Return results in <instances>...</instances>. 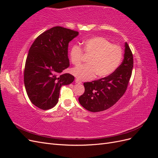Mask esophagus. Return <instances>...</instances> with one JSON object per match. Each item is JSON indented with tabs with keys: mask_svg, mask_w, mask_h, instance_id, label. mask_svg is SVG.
Instances as JSON below:
<instances>
[{
	"mask_svg": "<svg viewBox=\"0 0 158 158\" xmlns=\"http://www.w3.org/2000/svg\"><path fill=\"white\" fill-rule=\"evenodd\" d=\"M75 82H76V83H78V84H80L81 83V81L80 80H78V78H76L75 80Z\"/></svg>",
	"mask_w": 158,
	"mask_h": 158,
	"instance_id": "esophagus-1",
	"label": "esophagus"
}]
</instances>
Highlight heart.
<instances>
[{"instance_id":"heart-1","label":"heart","mask_w":158,"mask_h":158,"mask_svg":"<svg viewBox=\"0 0 158 158\" xmlns=\"http://www.w3.org/2000/svg\"><path fill=\"white\" fill-rule=\"evenodd\" d=\"M84 53L89 56V64L81 65L72 70V73L81 80H88L98 74L104 78L115 70L123 58V49L103 37H94L84 41L83 49L77 45L73 46L70 52L71 63L75 66L82 63Z\"/></svg>"}]
</instances>
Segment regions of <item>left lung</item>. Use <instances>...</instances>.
<instances>
[{
  "instance_id": "1",
  "label": "left lung",
  "mask_w": 158,
  "mask_h": 158,
  "mask_svg": "<svg viewBox=\"0 0 158 158\" xmlns=\"http://www.w3.org/2000/svg\"><path fill=\"white\" fill-rule=\"evenodd\" d=\"M132 52L125 43L122 64L107 77L84 82V93L78 101L84 108L91 112L105 111L115 104L125 93L132 75Z\"/></svg>"
}]
</instances>
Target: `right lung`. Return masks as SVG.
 I'll list each match as a JSON object with an SVG mask.
<instances>
[{"label": "right lung", "instance_id": "right-lung-1", "mask_svg": "<svg viewBox=\"0 0 158 158\" xmlns=\"http://www.w3.org/2000/svg\"><path fill=\"white\" fill-rule=\"evenodd\" d=\"M78 35L77 31L55 26L42 33L30 47L23 80L28 98L40 109L55 106L62 85L74 81L73 75L60 73L69 67V44Z\"/></svg>", "mask_w": 158, "mask_h": 158}]
</instances>
